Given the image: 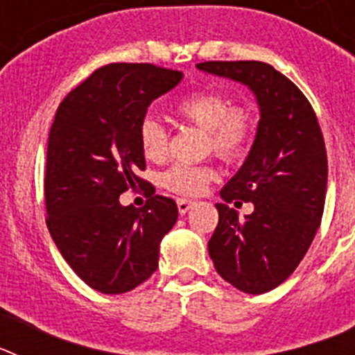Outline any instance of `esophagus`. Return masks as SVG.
I'll return each instance as SVG.
<instances>
[{
	"label": "esophagus",
	"mask_w": 355,
	"mask_h": 355,
	"mask_svg": "<svg viewBox=\"0 0 355 355\" xmlns=\"http://www.w3.org/2000/svg\"><path fill=\"white\" fill-rule=\"evenodd\" d=\"M193 206V200H188V199H178V209H180V213L183 215V213H187L188 209L192 208Z\"/></svg>",
	"instance_id": "1"
}]
</instances>
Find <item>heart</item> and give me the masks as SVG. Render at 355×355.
Here are the masks:
<instances>
[{"label": "heart", "instance_id": "heart-1", "mask_svg": "<svg viewBox=\"0 0 355 355\" xmlns=\"http://www.w3.org/2000/svg\"><path fill=\"white\" fill-rule=\"evenodd\" d=\"M181 121L199 128L206 135V149L225 163H236L247 156L256 137V115L249 103L231 105L224 92L202 89L187 94L174 106ZM142 155L150 162H162L168 153V131L155 117L142 119L139 126ZM216 180L213 165L174 163L159 175L168 192L193 197L202 193Z\"/></svg>", "mask_w": 355, "mask_h": 355}]
</instances>
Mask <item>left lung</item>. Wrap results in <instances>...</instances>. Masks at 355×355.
<instances>
[{
	"label": "left lung",
	"instance_id": "1",
	"mask_svg": "<svg viewBox=\"0 0 355 355\" xmlns=\"http://www.w3.org/2000/svg\"><path fill=\"white\" fill-rule=\"evenodd\" d=\"M200 71L245 83L258 99L256 140L238 174L220 190L218 224L208 241L222 279L259 295L299 266L322 222L327 150L315 110L283 72L256 60L200 62ZM252 202L243 219L227 205Z\"/></svg>",
	"mask_w": 355,
	"mask_h": 355
}]
</instances>
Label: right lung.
I'll return each mask as SVG.
<instances>
[{
    "mask_svg": "<svg viewBox=\"0 0 355 355\" xmlns=\"http://www.w3.org/2000/svg\"><path fill=\"white\" fill-rule=\"evenodd\" d=\"M183 72L155 64H108L72 89L49 131L44 199L53 241L92 290L119 295L158 268L159 241L178 220L171 197L144 208L121 193L147 181L139 126L147 106L180 83Z\"/></svg>",
    "mask_w": 355,
    "mask_h": 355,
    "instance_id": "1",
    "label": "right lung"
}]
</instances>
